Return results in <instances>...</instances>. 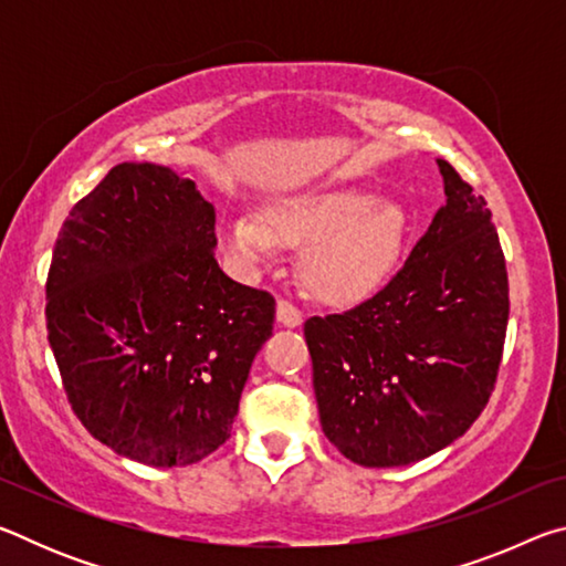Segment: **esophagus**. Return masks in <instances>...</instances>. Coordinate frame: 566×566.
<instances>
[{
  "label": "esophagus",
  "mask_w": 566,
  "mask_h": 566,
  "mask_svg": "<svg viewBox=\"0 0 566 566\" xmlns=\"http://www.w3.org/2000/svg\"><path fill=\"white\" fill-rule=\"evenodd\" d=\"M276 322H280L282 327L294 329V327H300V324H302V312L296 310L292 302L280 300V302H276Z\"/></svg>",
  "instance_id": "34e87169"
}]
</instances>
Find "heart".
I'll list each match as a JSON object with an SVG mask.
<instances>
[{
	"label": "heart",
	"instance_id": "1",
	"mask_svg": "<svg viewBox=\"0 0 566 566\" xmlns=\"http://www.w3.org/2000/svg\"><path fill=\"white\" fill-rule=\"evenodd\" d=\"M409 214L397 199L354 187L276 195L262 219L234 214L219 224V242L244 266H262L282 247H306L302 280L317 300L352 304L377 292L405 252Z\"/></svg>",
	"mask_w": 566,
	"mask_h": 566
}]
</instances>
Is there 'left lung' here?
<instances>
[{"mask_svg": "<svg viewBox=\"0 0 566 566\" xmlns=\"http://www.w3.org/2000/svg\"><path fill=\"white\" fill-rule=\"evenodd\" d=\"M447 202L399 272L304 322L322 432L361 467H405L462 437L500 371L510 282L484 197L437 159Z\"/></svg>", "mask_w": 566, "mask_h": 566, "instance_id": "left-lung-1", "label": "left lung"}]
</instances>
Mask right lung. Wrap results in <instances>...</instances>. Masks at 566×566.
Listing matches in <instances>:
<instances>
[{"label":"right lung","mask_w":566,"mask_h":566,"mask_svg":"<svg viewBox=\"0 0 566 566\" xmlns=\"http://www.w3.org/2000/svg\"><path fill=\"white\" fill-rule=\"evenodd\" d=\"M214 247V207L151 161L109 169L56 237L46 334L64 391L134 462L187 467L222 447L272 337L274 296L229 280Z\"/></svg>","instance_id":"1"}]
</instances>
